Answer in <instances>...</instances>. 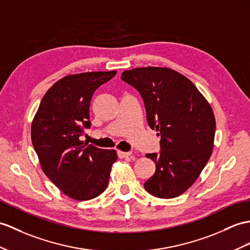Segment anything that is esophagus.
Instances as JSON below:
<instances>
[{"label": "esophagus", "instance_id": "obj_1", "mask_svg": "<svg viewBox=\"0 0 250 250\" xmlns=\"http://www.w3.org/2000/svg\"><path fill=\"white\" fill-rule=\"evenodd\" d=\"M130 155H131L130 151H128V153H125V151L118 150V156H119V158H126V157H129Z\"/></svg>", "mask_w": 250, "mask_h": 250}]
</instances>
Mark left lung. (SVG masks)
<instances>
[{
	"label": "left lung",
	"instance_id": "1",
	"mask_svg": "<svg viewBox=\"0 0 250 250\" xmlns=\"http://www.w3.org/2000/svg\"><path fill=\"white\" fill-rule=\"evenodd\" d=\"M122 79L142 95L148 125L161 136L160 153L146 155L156 171L145 190L159 198L177 197L211 157L216 126L212 108L195 84L173 69L136 68L124 71Z\"/></svg>",
	"mask_w": 250,
	"mask_h": 250
}]
</instances>
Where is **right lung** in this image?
<instances>
[{"mask_svg": "<svg viewBox=\"0 0 250 250\" xmlns=\"http://www.w3.org/2000/svg\"><path fill=\"white\" fill-rule=\"evenodd\" d=\"M117 71L86 72L59 79L42 97L30 136L42 171L66 196L89 200L106 190L114 149L97 148L79 140L89 128L94 91Z\"/></svg>", "mask_w": 250, "mask_h": 250, "instance_id": "1", "label": "right lung"}]
</instances>
